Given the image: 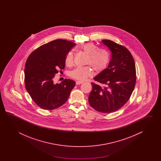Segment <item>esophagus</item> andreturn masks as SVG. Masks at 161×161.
<instances>
[{
  "instance_id": "obj_1",
  "label": "esophagus",
  "mask_w": 161,
  "mask_h": 161,
  "mask_svg": "<svg viewBox=\"0 0 161 161\" xmlns=\"http://www.w3.org/2000/svg\"><path fill=\"white\" fill-rule=\"evenodd\" d=\"M83 81H80V80H78V81H76V84L77 85H80V84H82L83 83Z\"/></svg>"
}]
</instances>
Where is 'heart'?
<instances>
[{"label":"heart","mask_w":161,"mask_h":161,"mask_svg":"<svg viewBox=\"0 0 161 161\" xmlns=\"http://www.w3.org/2000/svg\"><path fill=\"white\" fill-rule=\"evenodd\" d=\"M80 50L87 55L86 64L92 67L97 72H101L105 69L109 63V55L107 52L102 49H98L96 45L92 42H87L80 47ZM74 53L69 52L65 58V64L71 66L74 63ZM90 66L77 67L69 72V75L74 78L79 80H84L87 77L92 75V69Z\"/></svg>","instance_id":"1"}]
</instances>
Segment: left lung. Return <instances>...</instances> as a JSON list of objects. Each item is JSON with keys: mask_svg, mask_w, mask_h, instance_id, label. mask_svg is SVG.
I'll list each match as a JSON object with an SVG mask.
<instances>
[{"mask_svg": "<svg viewBox=\"0 0 161 161\" xmlns=\"http://www.w3.org/2000/svg\"><path fill=\"white\" fill-rule=\"evenodd\" d=\"M112 52L108 67L94 79L89 96L90 106L102 113H112L129 100L136 83L134 59L127 48L109 40H102Z\"/></svg>", "mask_w": 161, "mask_h": 161, "instance_id": "1", "label": "left lung"}]
</instances>
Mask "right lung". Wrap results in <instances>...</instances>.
Listing matches in <instances>:
<instances>
[{"label": "right lung", "mask_w": 161, "mask_h": 161, "mask_svg": "<svg viewBox=\"0 0 161 161\" xmlns=\"http://www.w3.org/2000/svg\"><path fill=\"white\" fill-rule=\"evenodd\" d=\"M75 45L73 42L58 39L41 45L28 57L25 67V87L42 109H55L63 105L75 86L71 79H65L59 84L53 82L58 70L65 67V56Z\"/></svg>", "instance_id": "add662e5"}]
</instances>
